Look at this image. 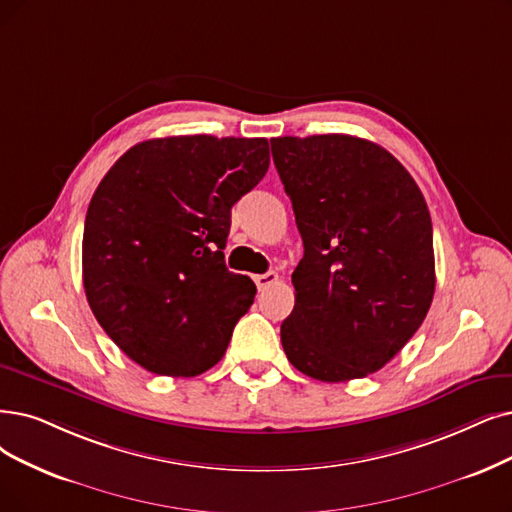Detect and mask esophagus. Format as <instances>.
<instances>
[{"mask_svg":"<svg viewBox=\"0 0 512 512\" xmlns=\"http://www.w3.org/2000/svg\"><path fill=\"white\" fill-rule=\"evenodd\" d=\"M277 279H279V275H277L275 271H269V273L256 275V277H254V281H256V285H258V290H260V292H262V290H267V288H271L273 283H277Z\"/></svg>","mask_w":512,"mask_h":512,"instance_id":"34e87169","label":"esophagus"}]
</instances>
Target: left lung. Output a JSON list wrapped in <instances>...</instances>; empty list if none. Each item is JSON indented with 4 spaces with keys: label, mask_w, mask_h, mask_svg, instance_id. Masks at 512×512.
Returning <instances> with one entry per match:
<instances>
[{
    "label": "left lung",
    "mask_w": 512,
    "mask_h": 512,
    "mask_svg": "<svg viewBox=\"0 0 512 512\" xmlns=\"http://www.w3.org/2000/svg\"><path fill=\"white\" fill-rule=\"evenodd\" d=\"M304 256L281 344L298 372L346 382L378 372L422 325L435 294L422 191L376 142L349 134L271 140Z\"/></svg>",
    "instance_id": "8db88e82"
}]
</instances>
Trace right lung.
Returning <instances> with one entry per match:
<instances>
[{"label": "right lung", "instance_id": "add662e5", "mask_svg": "<svg viewBox=\"0 0 512 512\" xmlns=\"http://www.w3.org/2000/svg\"><path fill=\"white\" fill-rule=\"evenodd\" d=\"M267 138L208 134L138 142L100 180L81 267L90 309L132 361L199 376L227 351L256 296L231 273V208L269 170Z\"/></svg>", "mask_w": 512, "mask_h": 512}]
</instances>
